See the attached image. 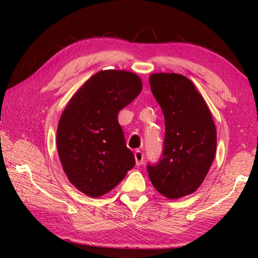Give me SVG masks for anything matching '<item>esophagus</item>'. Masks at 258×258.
Wrapping results in <instances>:
<instances>
[{
    "mask_svg": "<svg viewBox=\"0 0 258 258\" xmlns=\"http://www.w3.org/2000/svg\"><path fill=\"white\" fill-rule=\"evenodd\" d=\"M134 158H135V163L137 165H141L142 161H143V152L140 151V150H135L134 151Z\"/></svg>",
    "mask_w": 258,
    "mask_h": 258,
    "instance_id": "1",
    "label": "esophagus"
}]
</instances>
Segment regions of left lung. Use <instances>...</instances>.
I'll use <instances>...</instances> for the list:
<instances>
[{
  "mask_svg": "<svg viewBox=\"0 0 258 258\" xmlns=\"http://www.w3.org/2000/svg\"><path fill=\"white\" fill-rule=\"evenodd\" d=\"M152 94L163 110V159L148 166L155 189L168 199L185 197L202 185L216 151L211 110L189 78L175 73L149 77Z\"/></svg>",
  "mask_w": 258,
  "mask_h": 258,
  "instance_id": "1",
  "label": "left lung"
}]
</instances>
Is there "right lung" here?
Listing matches in <instances>:
<instances>
[{"label": "right lung", "instance_id": "right-lung-1", "mask_svg": "<svg viewBox=\"0 0 258 258\" xmlns=\"http://www.w3.org/2000/svg\"><path fill=\"white\" fill-rule=\"evenodd\" d=\"M142 82L127 71H100L69 100L56 128V148L69 182L91 198L108 194L135 165L118 112L138 97Z\"/></svg>", "mask_w": 258, "mask_h": 258}]
</instances>
